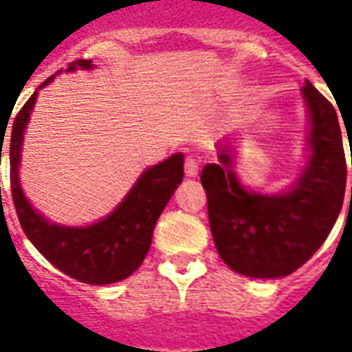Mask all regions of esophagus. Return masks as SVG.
<instances>
[{
	"label": "esophagus",
	"instance_id": "obj_1",
	"mask_svg": "<svg viewBox=\"0 0 352 352\" xmlns=\"http://www.w3.org/2000/svg\"><path fill=\"white\" fill-rule=\"evenodd\" d=\"M184 172H186V176L188 178H196L197 172H199V164H197V160L194 156H188L186 158V162H184Z\"/></svg>",
	"mask_w": 352,
	"mask_h": 352
}]
</instances>
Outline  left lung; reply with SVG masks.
<instances>
[{"mask_svg":"<svg viewBox=\"0 0 352 352\" xmlns=\"http://www.w3.org/2000/svg\"><path fill=\"white\" fill-rule=\"evenodd\" d=\"M302 91L311 117V158L292 192H247L236 182L225 151L219 162L206 164L199 176L215 249L231 270L245 276L280 278L296 272L323 245L343 208L346 160L335 107L309 82ZM345 131L349 137L346 125Z\"/></svg>","mask_w":352,"mask_h":352,"instance_id":"left-lung-1","label":"left lung"}]
</instances>
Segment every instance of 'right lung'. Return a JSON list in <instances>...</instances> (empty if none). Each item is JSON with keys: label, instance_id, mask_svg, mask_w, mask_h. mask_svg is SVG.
Here are the masks:
<instances>
[{"label": "right lung", "instance_id": "add662e5", "mask_svg": "<svg viewBox=\"0 0 352 352\" xmlns=\"http://www.w3.org/2000/svg\"><path fill=\"white\" fill-rule=\"evenodd\" d=\"M76 66L91 68V62L80 58L70 62L68 70H74ZM54 76L45 80L38 88L52 82ZM34 100L36 91L15 117L9 142L11 196L25 235L48 263L54 264L60 272L78 282L113 284L125 280L144 261L151 249L156 221L166 208L176 186L182 182L184 155L176 153L164 162L142 172V176L133 186L129 196L121 201V206L100 223L82 229L48 223L25 199L17 176L23 133L29 123Z\"/></svg>", "mask_w": 352, "mask_h": 352}]
</instances>
